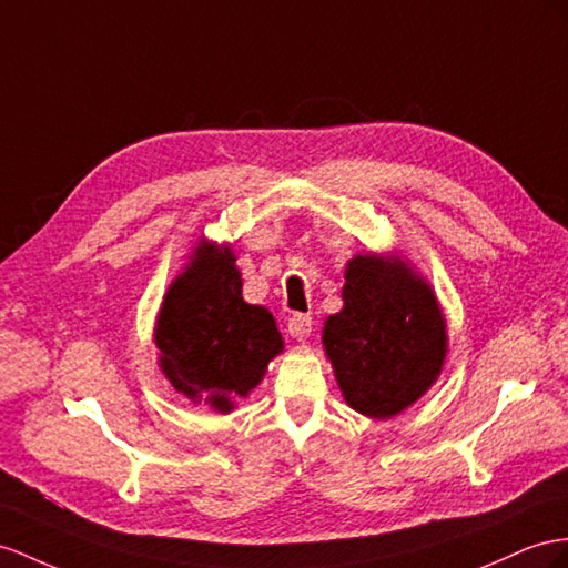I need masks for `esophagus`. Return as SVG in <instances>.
<instances>
[{
	"label": "esophagus",
	"instance_id": "esophagus-1",
	"mask_svg": "<svg viewBox=\"0 0 568 568\" xmlns=\"http://www.w3.org/2000/svg\"><path fill=\"white\" fill-rule=\"evenodd\" d=\"M287 333L295 341H307L312 333V316L310 314H293L287 318Z\"/></svg>",
	"mask_w": 568,
	"mask_h": 568
}]
</instances>
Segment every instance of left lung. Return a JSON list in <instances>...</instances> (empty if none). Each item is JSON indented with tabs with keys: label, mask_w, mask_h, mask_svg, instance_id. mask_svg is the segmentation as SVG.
Returning <instances> with one entry per match:
<instances>
[{
	"label": "left lung",
	"mask_w": 568,
	"mask_h": 568,
	"mask_svg": "<svg viewBox=\"0 0 568 568\" xmlns=\"http://www.w3.org/2000/svg\"><path fill=\"white\" fill-rule=\"evenodd\" d=\"M343 310L326 318L324 347L345 403L386 419L436 382L448 336L432 287L398 256L347 261Z\"/></svg>",
	"instance_id": "8db88e82"
}]
</instances>
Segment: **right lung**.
<instances>
[{"label":"right lung","mask_w":568,"mask_h":568,"mask_svg":"<svg viewBox=\"0 0 568 568\" xmlns=\"http://www.w3.org/2000/svg\"><path fill=\"white\" fill-rule=\"evenodd\" d=\"M155 345L160 369L178 394L230 413L283 353V336L268 310L242 300V275L230 246L199 242L168 287Z\"/></svg>","instance_id":"add662e5"}]
</instances>
